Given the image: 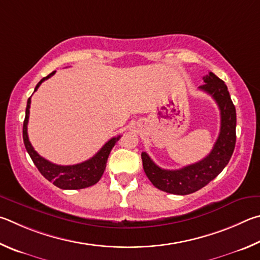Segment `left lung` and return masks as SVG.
I'll return each instance as SVG.
<instances>
[{"instance_id":"obj_1","label":"left lung","mask_w":260,"mask_h":260,"mask_svg":"<svg viewBox=\"0 0 260 260\" xmlns=\"http://www.w3.org/2000/svg\"><path fill=\"white\" fill-rule=\"evenodd\" d=\"M200 90L211 95L220 111V133L212 151L203 160L178 170L157 167L146 152L142 153L144 171L151 183L163 192L187 195L208 185L224 170L234 152L236 142V112L227 86L212 72L203 77Z\"/></svg>"}]
</instances>
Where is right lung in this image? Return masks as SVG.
I'll use <instances>...</instances> for the list:
<instances>
[{
	"instance_id": "right-lung-1",
	"label": "right lung",
	"mask_w": 260,
	"mask_h": 260,
	"mask_svg": "<svg viewBox=\"0 0 260 260\" xmlns=\"http://www.w3.org/2000/svg\"><path fill=\"white\" fill-rule=\"evenodd\" d=\"M54 73H56V71L50 73L48 76L43 77V79L36 84L34 92L39 89V86L42 82L48 80L49 77H51ZM29 107L30 97L27 100L26 115L24 120V126H22V139H24L26 151L28 152L31 161L34 162L35 167L38 168L41 175H42L45 179L51 181L54 186H57V187L61 189H81L90 187V186L97 184L99 179L102 178L105 168H106L109 153H111L114 145H115L116 142H118V139L121 138V136H117V137L109 139L108 142L100 148V151L95 154L94 156L84 162L77 163V165L74 166L54 165V163L45 160L44 157L39 155L38 152L35 151L29 142L28 134H27V124H28L29 118Z\"/></svg>"
}]
</instances>
